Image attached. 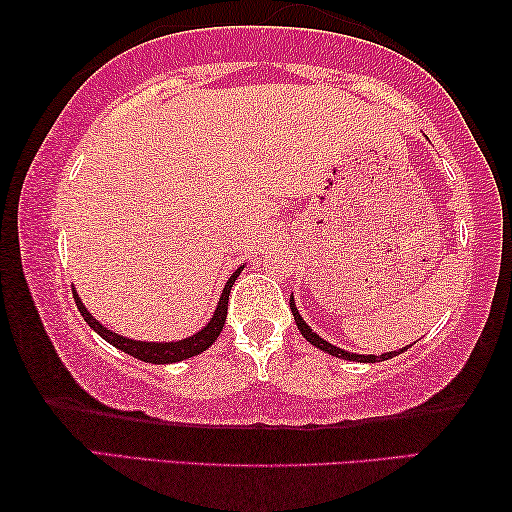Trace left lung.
I'll return each instance as SVG.
<instances>
[{
	"instance_id": "8db88e82",
	"label": "left lung",
	"mask_w": 512,
	"mask_h": 512,
	"mask_svg": "<svg viewBox=\"0 0 512 512\" xmlns=\"http://www.w3.org/2000/svg\"><path fill=\"white\" fill-rule=\"evenodd\" d=\"M290 308H292V315H295L297 329L301 331V335H304V338H306L308 342H311V345H315L317 349H322V351H326V354H331V356H335V358L358 360V363H379V360H388V358L397 356V354H401V351H406V349H408V347H404V349H399V351H390V354H381V356H360V354H349V351H342V349H338V347H333L331 342H326V340H322V338H320V335L313 333L311 326H308L304 320H301V315H299L297 306H295V299H292V297H290Z\"/></svg>"
}]
</instances>
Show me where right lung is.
I'll list each match as a JSON object with an SVG mask.
<instances>
[{
    "label": "right lung",
    "instance_id": "right-lung-1",
    "mask_svg": "<svg viewBox=\"0 0 512 512\" xmlns=\"http://www.w3.org/2000/svg\"><path fill=\"white\" fill-rule=\"evenodd\" d=\"M240 270H242V267H238V270L231 274V279L226 281V286L222 290V297H220V304H217V311L211 317V322H208L199 333L190 335V338L179 340V342H140V340L122 338V335L108 331L106 326L99 324L95 317H92L86 311V306L81 304L77 292H72V295H74V301H77V308H79V313L83 315V320L90 324V329H95L106 342H111L113 347L122 349L124 354H129V356L138 358V360H145V363H154V365L179 363V360H186V358L201 354V351H206L217 340V335L222 333V326L226 322V308H229V292L233 288V283H236Z\"/></svg>",
    "mask_w": 512,
    "mask_h": 512
}]
</instances>
